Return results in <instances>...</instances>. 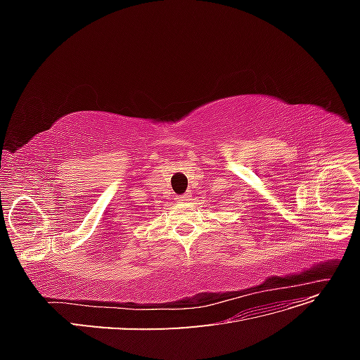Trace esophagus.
Segmentation results:
<instances>
[{"label":"esophagus","instance_id":"esophagus-1","mask_svg":"<svg viewBox=\"0 0 360 360\" xmlns=\"http://www.w3.org/2000/svg\"><path fill=\"white\" fill-rule=\"evenodd\" d=\"M191 200V193L188 192V193H183V195H180V197L177 198V201L179 202H186V201H189Z\"/></svg>","mask_w":360,"mask_h":360}]
</instances>
